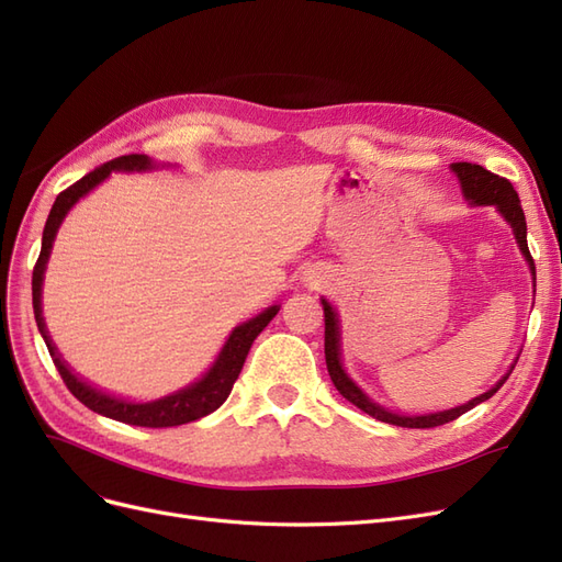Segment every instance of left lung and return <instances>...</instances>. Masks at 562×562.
Masks as SVG:
<instances>
[{"instance_id":"1","label":"left lung","mask_w":562,"mask_h":562,"mask_svg":"<svg viewBox=\"0 0 562 562\" xmlns=\"http://www.w3.org/2000/svg\"><path fill=\"white\" fill-rule=\"evenodd\" d=\"M450 168L457 173L459 182H462V192L473 203V206H495L504 215L506 223L512 225V229L516 234V241L520 246V252L525 255V260H527V265H530V271H532V277H535V260H532V255H530V248H527L525 213H522L520 199H518V192L514 190V184L508 182L506 178H499L495 173L485 171V168L479 166V164L457 161ZM321 304H323V316H326V366H328V372H330V380H333L335 389L349 403H353L356 407H361L363 413H368L370 417H375L380 422L396 424V427H407V429L440 427V424H448V422L457 419L459 415L469 413L471 407H475L479 403L495 396L497 391L502 389V384L508 380V375H512V370H514V366H512V370H508L506 375L495 386H492L490 391H485V394L475 396L473 401H469L464 405L450 407V411L429 413V415H396V413L386 411V407L372 403L363 394V391L353 384V380L347 375L345 368H342V361H339V321H337V314H335V310L330 307L326 300H321Z\"/></svg>"}]
</instances>
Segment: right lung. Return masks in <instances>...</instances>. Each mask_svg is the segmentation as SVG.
Masks as SVG:
<instances>
[{
	"label": "right lung",
	"mask_w": 562,
	"mask_h": 562,
	"mask_svg": "<svg viewBox=\"0 0 562 562\" xmlns=\"http://www.w3.org/2000/svg\"><path fill=\"white\" fill-rule=\"evenodd\" d=\"M147 168H151V161L145 155L119 157L103 166H98L95 171L87 173L81 180H77L75 184H70L65 192H60L56 196L54 209H50L48 220L44 225L42 252H40L35 269H32V307H35L37 328L48 347L50 359H54V366L58 368L65 386L72 391V396L77 401H81L89 407V411H93L98 415L124 422V424H133V427L164 429V427H178V424H187V422H194L199 417H206L227 401L229 391L244 368V361L250 351L252 339L267 328V323L271 318L277 316L279 304H274V307H267L262 314L241 323V326H236L225 342L223 351H220L217 361L199 382L176 391V394H171V396H164L159 401L131 403L124 398H114L110 394H103V391L93 389L83 380H79L75 372L65 366L58 349L54 347V342H50V337L44 326V316H42V281H44V269L48 262L50 248H54L56 232L63 223V217L67 215V211H70L81 196H87L95 184L103 182L112 171H147Z\"/></svg>",
	"instance_id": "add662e5"
}]
</instances>
